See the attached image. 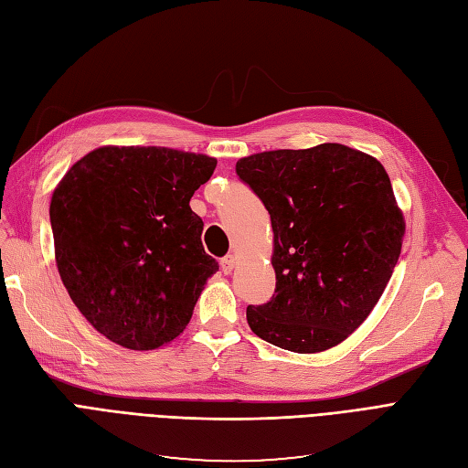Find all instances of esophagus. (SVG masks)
<instances>
[{"label": "esophagus", "mask_w": 468, "mask_h": 468, "mask_svg": "<svg viewBox=\"0 0 468 468\" xmlns=\"http://www.w3.org/2000/svg\"><path fill=\"white\" fill-rule=\"evenodd\" d=\"M234 265H236V258L234 256H226V258L220 260V267H222L224 273H230L232 269H234Z\"/></svg>", "instance_id": "1"}]
</instances>
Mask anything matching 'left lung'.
Masks as SVG:
<instances>
[{"instance_id":"8db88e82","label":"left lung","mask_w":468,"mask_h":468,"mask_svg":"<svg viewBox=\"0 0 468 468\" xmlns=\"http://www.w3.org/2000/svg\"><path fill=\"white\" fill-rule=\"evenodd\" d=\"M236 174L273 226L275 294L248 306L251 332L294 353L342 344L371 314L400 258L406 224L385 167L325 143L251 154Z\"/></svg>"}]
</instances>
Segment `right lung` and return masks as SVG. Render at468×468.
Instances as JSON below:
<instances>
[{"instance_id": "1", "label": "right lung", "mask_w": 468, "mask_h": 468, "mask_svg": "<svg viewBox=\"0 0 468 468\" xmlns=\"http://www.w3.org/2000/svg\"><path fill=\"white\" fill-rule=\"evenodd\" d=\"M205 154L101 146L83 155L50 201L64 287L93 328L146 351L176 339L205 282L218 271L189 207L215 172Z\"/></svg>"}]
</instances>
